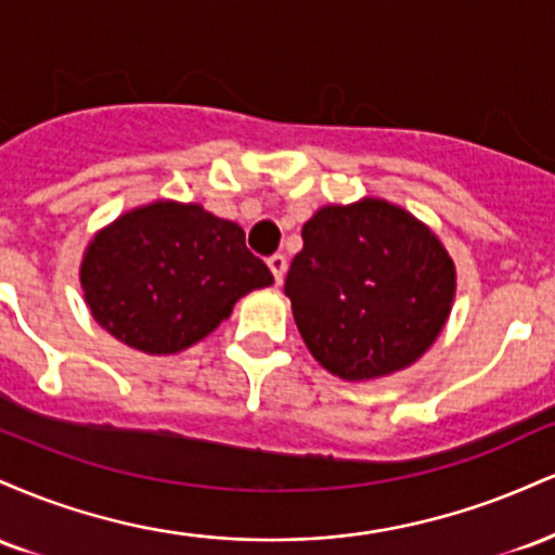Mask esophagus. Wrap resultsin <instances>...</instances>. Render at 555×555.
<instances>
[{
	"mask_svg": "<svg viewBox=\"0 0 555 555\" xmlns=\"http://www.w3.org/2000/svg\"><path fill=\"white\" fill-rule=\"evenodd\" d=\"M269 269L273 273V279H276V284L284 282V273H286V258L282 253H276V256L269 258Z\"/></svg>",
	"mask_w": 555,
	"mask_h": 555,
	"instance_id": "esophagus-1",
	"label": "esophagus"
}]
</instances>
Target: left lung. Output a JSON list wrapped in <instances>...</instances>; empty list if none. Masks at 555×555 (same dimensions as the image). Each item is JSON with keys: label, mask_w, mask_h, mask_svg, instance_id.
<instances>
[{"label": "left lung", "mask_w": 555, "mask_h": 555, "mask_svg": "<svg viewBox=\"0 0 555 555\" xmlns=\"http://www.w3.org/2000/svg\"><path fill=\"white\" fill-rule=\"evenodd\" d=\"M284 292L305 344L347 380L412 365L441 334L456 276L428 227L386 201L321 208Z\"/></svg>", "instance_id": "8db88e82"}]
</instances>
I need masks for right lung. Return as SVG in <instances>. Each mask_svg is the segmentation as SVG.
Returning <instances> with one entry per match:
<instances>
[{
    "instance_id": "right-lung-1",
    "label": "right lung",
    "mask_w": 555,
    "mask_h": 555,
    "mask_svg": "<svg viewBox=\"0 0 555 555\" xmlns=\"http://www.w3.org/2000/svg\"><path fill=\"white\" fill-rule=\"evenodd\" d=\"M80 284L112 336L140 352L171 354L211 334L242 295L273 276L247 250L240 224L162 201L95 234Z\"/></svg>"
}]
</instances>
